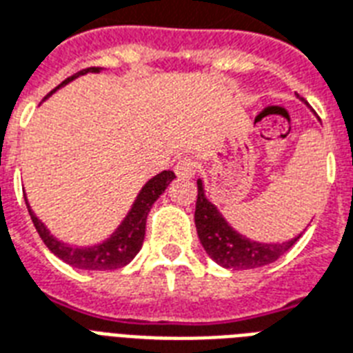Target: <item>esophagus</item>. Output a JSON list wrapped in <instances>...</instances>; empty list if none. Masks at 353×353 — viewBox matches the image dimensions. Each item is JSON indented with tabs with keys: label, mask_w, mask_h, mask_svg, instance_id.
Here are the masks:
<instances>
[{
	"label": "esophagus",
	"mask_w": 353,
	"mask_h": 353,
	"mask_svg": "<svg viewBox=\"0 0 353 353\" xmlns=\"http://www.w3.org/2000/svg\"><path fill=\"white\" fill-rule=\"evenodd\" d=\"M196 163L190 158H184V160H180L176 165H174V173L179 174L180 179H191V176H195L196 173Z\"/></svg>",
	"instance_id": "1"
}]
</instances>
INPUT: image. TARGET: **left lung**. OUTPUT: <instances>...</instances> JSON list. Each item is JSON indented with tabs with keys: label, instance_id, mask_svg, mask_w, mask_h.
Here are the masks:
<instances>
[{
	"label": "left lung",
	"instance_id": "obj_1",
	"mask_svg": "<svg viewBox=\"0 0 353 353\" xmlns=\"http://www.w3.org/2000/svg\"><path fill=\"white\" fill-rule=\"evenodd\" d=\"M195 226L201 245L215 263L232 270L258 269L283 256L300 236L283 243H259L232 228L219 210L206 199L202 180H196Z\"/></svg>",
	"mask_w": 353,
	"mask_h": 353
}]
</instances>
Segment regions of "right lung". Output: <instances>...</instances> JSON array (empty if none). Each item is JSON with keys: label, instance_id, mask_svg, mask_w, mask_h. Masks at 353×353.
<instances>
[{"label": "right lung", "instance_id": "add662e5", "mask_svg": "<svg viewBox=\"0 0 353 353\" xmlns=\"http://www.w3.org/2000/svg\"><path fill=\"white\" fill-rule=\"evenodd\" d=\"M88 72L99 73L101 68H86V70H81V72L72 75V77H68L65 81H62L51 94H54L57 90L65 86L68 83H72L73 79H77L79 75H84V73ZM173 179H176L173 171H162V173H158L157 176H152V179L141 188V191H139L138 196H136V201H134L132 208H130V212H128L127 217L123 219L121 225L117 226L116 232H114L106 241L99 243V245H94V247H73V245H65V243L59 241L57 237H53L49 234L46 225L34 215V212H32L31 206H29L27 199L26 204L27 210H29V215H31L32 225H34V228H37L38 232V236L42 237V241L46 243V247H48L57 258H60L68 265H72V267H77V269L114 270L121 269V267H125L127 263H130L134 259V256L139 252V248L143 245V237H145L147 215L151 212L152 204L157 202L158 196L162 195L163 191H165V188L173 182Z\"/></svg>", "mask_w": 353, "mask_h": 353}]
</instances>
